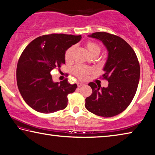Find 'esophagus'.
<instances>
[{
  "label": "esophagus",
  "instance_id": "obj_1",
  "mask_svg": "<svg viewBox=\"0 0 155 155\" xmlns=\"http://www.w3.org/2000/svg\"><path fill=\"white\" fill-rule=\"evenodd\" d=\"M77 85H78V87H80L83 86V85H84V83H80V82H78V83H77Z\"/></svg>",
  "mask_w": 155,
  "mask_h": 155
}]
</instances>
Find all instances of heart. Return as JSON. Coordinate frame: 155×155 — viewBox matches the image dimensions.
Returning a JSON list of instances; mask_svg holds the SVG:
<instances>
[{"mask_svg": "<svg viewBox=\"0 0 155 155\" xmlns=\"http://www.w3.org/2000/svg\"><path fill=\"white\" fill-rule=\"evenodd\" d=\"M85 48H86L88 53L92 56L94 55L98 56L101 50V48L99 44L93 42V41H87L85 43ZM74 51V46L70 47L65 51V59L66 62L70 63L72 61ZM93 72H94V71L92 68L83 65H77L72 70V73L81 80H86Z\"/></svg>", "mask_w": 155, "mask_h": 155, "instance_id": "obj_1", "label": "heart"}]
</instances>
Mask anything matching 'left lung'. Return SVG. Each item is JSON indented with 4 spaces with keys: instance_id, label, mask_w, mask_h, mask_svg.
I'll return each instance as SVG.
<instances>
[{
    "instance_id": "8db88e82",
    "label": "left lung",
    "mask_w": 155,
    "mask_h": 155,
    "mask_svg": "<svg viewBox=\"0 0 155 155\" xmlns=\"http://www.w3.org/2000/svg\"><path fill=\"white\" fill-rule=\"evenodd\" d=\"M88 36L99 39L106 47L108 56L101 78L109 83L101 87L90 82L92 93L85 99V106L98 116H116L128 107L136 94L140 77L138 58L131 46L119 36L107 32Z\"/></svg>"
}]
</instances>
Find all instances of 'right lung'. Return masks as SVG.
Instances as JSON below:
<instances>
[{"label":"right lung","mask_w":155,"mask_h":155,"mask_svg":"<svg viewBox=\"0 0 155 155\" xmlns=\"http://www.w3.org/2000/svg\"><path fill=\"white\" fill-rule=\"evenodd\" d=\"M81 38V35L48 34L25 48L17 64L16 81L22 97L31 108L48 114L67 107L68 95L74 92L77 85H71L68 78L54 82L50 72L65 64V51Z\"/></svg>","instance_id":"obj_1"}]
</instances>
